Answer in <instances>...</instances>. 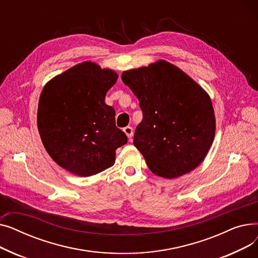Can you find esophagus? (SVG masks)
<instances>
[{"mask_svg":"<svg viewBox=\"0 0 258 258\" xmlns=\"http://www.w3.org/2000/svg\"><path fill=\"white\" fill-rule=\"evenodd\" d=\"M123 132L125 133V135H126V136H127L130 139L132 138V136L134 135V130H133V127H131V126L124 127V128H123Z\"/></svg>","mask_w":258,"mask_h":258,"instance_id":"34e87169","label":"esophagus"}]
</instances>
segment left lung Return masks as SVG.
I'll return each instance as SVG.
<instances>
[{
  "label": "left lung",
  "mask_w": 258,
  "mask_h": 258,
  "mask_svg": "<svg viewBox=\"0 0 258 258\" xmlns=\"http://www.w3.org/2000/svg\"><path fill=\"white\" fill-rule=\"evenodd\" d=\"M121 78L139 100L143 119L134 145L150 169L172 179L198 167L215 135L213 106L205 90L162 59L124 71Z\"/></svg>",
  "instance_id": "obj_1"
}]
</instances>
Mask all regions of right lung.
<instances>
[{"label":"right lung","instance_id":"add662e5","mask_svg":"<svg viewBox=\"0 0 258 258\" xmlns=\"http://www.w3.org/2000/svg\"><path fill=\"white\" fill-rule=\"evenodd\" d=\"M117 79L113 70L85 61L52 78L40 94V139L59 166L79 177L113 166L116 150L127 142L114 108L104 102Z\"/></svg>","mask_w":258,"mask_h":258}]
</instances>
